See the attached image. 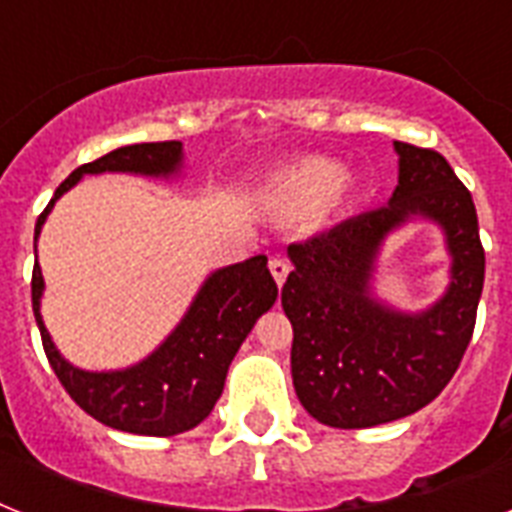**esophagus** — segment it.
Wrapping results in <instances>:
<instances>
[{
  "label": "esophagus",
  "instance_id": "1",
  "mask_svg": "<svg viewBox=\"0 0 512 512\" xmlns=\"http://www.w3.org/2000/svg\"><path fill=\"white\" fill-rule=\"evenodd\" d=\"M268 268H271V276L276 279V284H279V287H284V281H287V276H289L287 260H284V257H271Z\"/></svg>",
  "mask_w": 512,
  "mask_h": 512
}]
</instances>
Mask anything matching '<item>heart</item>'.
<instances>
[{"instance_id": "b5f03b06", "label": "heart", "mask_w": 512, "mask_h": 512, "mask_svg": "<svg viewBox=\"0 0 512 512\" xmlns=\"http://www.w3.org/2000/svg\"><path fill=\"white\" fill-rule=\"evenodd\" d=\"M340 167L335 162H327V159H305V162H297L292 167L279 175V185L289 196H295V199H321V196H327L332 188H340L336 183L340 179Z\"/></svg>"}]
</instances>
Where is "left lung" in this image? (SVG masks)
Returning a JSON list of instances; mask_svg holds the SVG:
<instances>
[{
    "label": "left lung",
    "instance_id": "left-lung-1",
    "mask_svg": "<svg viewBox=\"0 0 512 512\" xmlns=\"http://www.w3.org/2000/svg\"><path fill=\"white\" fill-rule=\"evenodd\" d=\"M398 185L385 207L289 244L281 289L292 321V382L329 428H374L428 406L457 372L476 327L486 257L473 196L444 156L396 140ZM412 216L442 225L453 281L428 312L374 301L368 279L384 236Z\"/></svg>",
    "mask_w": 512,
    "mask_h": 512
}]
</instances>
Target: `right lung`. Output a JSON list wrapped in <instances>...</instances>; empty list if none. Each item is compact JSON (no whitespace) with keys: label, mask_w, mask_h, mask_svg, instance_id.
<instances>
[{"label":"right lung","mask_w":512,"mask_h":512,"mask_svg":"<svg viewBox=\"0 0 512 512\" xmlns=\"http://www.w3.org/2000/svg\"><path fill=\"white\" fill-rule=\"evenodd\" d=\"M183 143H138L116 148L95 162L76 167L58 185L39 220L34 239H39L52 204L79 183L82 175L100 172H132V175L170 177L180 170ZM42 268L34 263L31 276V303L42 332V345L52 372L58 374L66 393L108 428L138 433V436H177L196 428L215 409L223 393L225 374L236 350L255 327V321L276 303V281L268 271V257L255 255L244 263L220 268L201 284L191 308L167 340L143 358L140 364L116 372H84L60 356L50 332L44 327L39 300H42Z\"/></svg>","instance_id":"add662e5"}]
</instances>
